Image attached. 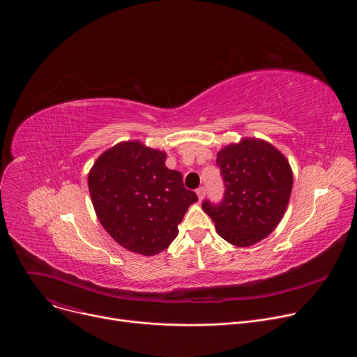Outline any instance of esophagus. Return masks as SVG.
<instances>
[{
	"instance_id": "1",
	"label": "esophagus",
	"mask_w": 357,
	"mask_h": 357,
	"mask_svg": "<svg viewBox=\"0 0 357 357\" xmlns=\"http://www.w3.org/2000/svg\"><path fill=\"white\" fill-rule=\"evenodd\" d=\"M197 195H198V199H199V201H202V199L205 198V188H204V186H201V188L197 189Z\"/></svg>"
}]
</instances>
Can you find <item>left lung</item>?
Segmentation results:
<instances>
[{"mask_svg": "<svg viewBox=\"0 0 357 357\" xmlns=\"http://www.w3.org/2000/svg\"><path fill=\"white\" fill-rule=\"evenodd\" d=\"M225 194L218 205L202 204L220 236L235 247H251L280 224L291 189V166L277 148L243 137L217 153Z\"/></svg>", "mask_w": 357, "mask_h": 357, "instance_id": "1", "label": "left lung"}]
</instances>
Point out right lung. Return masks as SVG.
<instances>
[{"label": "right lung", "instance_id": "right-lung-1", "mask_svg": "<svg viewBox=\"0 0 357 357\" xmlns=\"http://www.w3.org/2000/svg\"><path fill=\"white\" fill-rule=\"evenodd\" d=\"M166 153L139 140L105 151L89 172L96 215L112 238L128 251L155 255L168 248L189 205L198 201L182 174L168 169Z\"/></svg>", "mask_w": 357, "mask_h": 357}]
</instances>
